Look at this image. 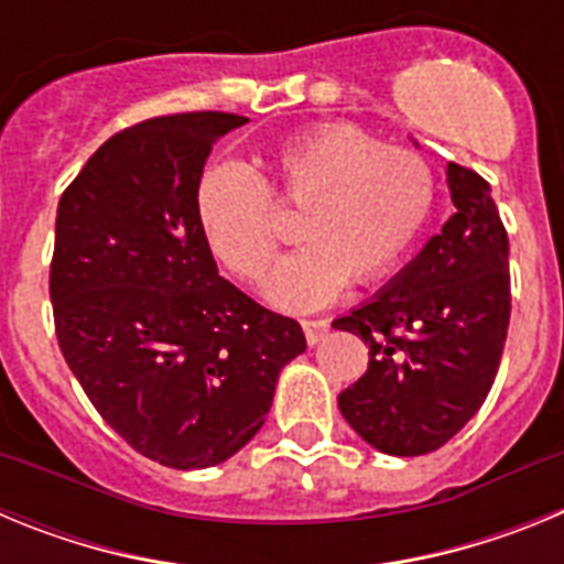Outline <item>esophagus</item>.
<instances>
[{
    "label": "esophagus",
    "instance_id": "esophagus-1",
    "mask_svg": "<svg viewBox=\"0 0 564 564\" xmlns=\"http://www.w3.org/2000/svg\"><path fill=\"white\" fill-rule=\"evenodd\" d=\"M302 330H305L307 344H318L327 336V330H330V322H327V318H305V322H302Z\"/></svg>",
    "mask_w": 564,
    "mask_h": 564
}]
</instances>
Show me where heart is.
I'll return each mask as SVG.
<instances>
[{
    "label": "heart",
    "instance_id": "obj_1",
    "mask_svg": "<svg viewBox=\"0 0 564 564\" xmlns=\"http://www.w3.org/2000/svg\"><path fill=\"white\" fill-rule=\"evenodd\" d=\"M268 174L217 163L197 188V217L212 253L246 282L276 253L273 200L302 208L305 246L282 259L265 299L288 313L325 307L350 282H372L401 262L430 223L435 177L410 149L381 143L352 123L296 134L268 154Z\"/></svg>",
    "mask_w": 564,
    "mask_h": 564
}]
</instances>
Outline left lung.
<instances>
[{
  "label": "left lung",
  "instance_id": "1",
  "mask_svg": "<svg viewBox=\"0 0 564 564\" xmlns=\"http://www.w3.org/2000/svg\"><path fill=\"white\" fill-rule=\"evenodd\" d=\"M446 183L455 212L441 231L370 302L333 322L370 344L367 372L338 395V410L383 455H430L452 441L502 358L508 234L480 174L449 163Z\"/></svg>",
  "mask_w": 564,
  "mask_h": 564
}]
</instances>
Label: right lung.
Wrapping results in <instances>:
<instances>
[{
  "label": "right lung",
  "instance_id": "obj_1",
  "mask_svg": "<svg viewBox=\"0 0 564 564\" xmlns=\"http://www.w3.org/2000/svg\"><path fill=\"white\" fill-rule=\"evenodd\" d=\"M248 123L183 112L112 134L58 200L50 302L98 415L169 468L237 455L265 423L299 322L220 276L197 217L212 147Z\"/></svg>",
  "mask_w": 564,
  "mask_h": 564
}]
</instances>
